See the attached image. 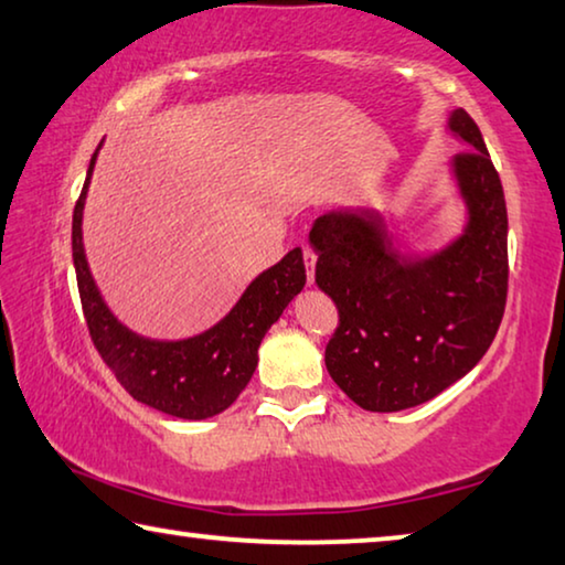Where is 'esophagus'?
I'll list each match as a JSON object with an SVG mask.
<instances>
[{
  "label": "esophagus",
  "instance_id": "esophagus-1",
  "mask_svg": "<svg viewBox=\"0 0 565 565\" xmlns=\"http://www.w3.org/2000/svg\"><path fill=\"white\" fill-rule=\"evenodd\" d=\"M303 266H307V281L311 286L315 284V266H317V254L311 248H303Z\"/></svg>",
  "mask_w": 565,
  "mask_h": 565
}]
</instances>
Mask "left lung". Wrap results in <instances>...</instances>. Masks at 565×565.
Returning <instances> with one entry per match:
<instances>
[{
	"instance_id": "left-lung-1",
	"label": "left lung",
	"mask_w": 565,
	"mask_h": 565,
	"mask_svg": "<svg viewBox=\"0 0 565 565\" xmlns=\"http://www.w3.org/2000/svg\"><path fill=\"white\" fill-rule=\"evenodd\" d=\"M460 140L450 178L462 231L423 254H402L377 209L315 221L317 286L339 309L324 362L344 395L370 412L417 407L462 380L498 334L508 294V211L476 120L447 118Z\"/></svg>"
}]
</instances>
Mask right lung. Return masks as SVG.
Masks as SVG:
<instances>
[{
	"label": "right lung",
	"instance_id": "obj_1",
	"mask_svg": "<svg viewBox=\"0 0 565 565\" xmlns=\"http://www.w3.org/2000/svg\"><path fill=\"white\" fill-rule=\"evenodd\" d=\"M103 142L89 158L73 213V264L89 337L103 362L142 405L181 419H209L234 405L254 377L258 347L274 321L307 284L301 248L266 268L246 286L226 317L185 339H150L113 315L89 271L83 241L87 188Z\"/></svg>",
	"mask_w": 565,
	"mask_h": 565
}]
</instances>
